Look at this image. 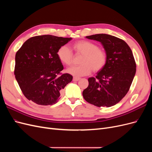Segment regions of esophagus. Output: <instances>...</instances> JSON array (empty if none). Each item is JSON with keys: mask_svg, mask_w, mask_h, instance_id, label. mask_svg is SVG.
Returning <instances> with one entry per match:
<instances>
[{"mask_svg": "<svg viewBox=\"0 0 152 152\" xmlns=\"http://www.w3.org/2000/svg\"><path fill=\"white\" fill-rule=\"evenodd\" d=\"M79 80H80V78H79V77H73V81H78Z\"/></svg>", "mask_w": 152, "mask_h": 152, "instance_id": "34e87169", "label": "esophagus"}]
</instances>
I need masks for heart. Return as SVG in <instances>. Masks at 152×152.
Segmentation results:
<instances>
[{"label":"heart","mask_w":152,"mask_h":152,"mask_svg":"<svg viewBox=\"0 0 152 152\" xmlns=\"http://www.w3.org/2000/svg\"><path fill=\"white\" fill-rule=\"evenodd\" d=\"M73 48L77 54L83 55L80 60L81 65L68 70L70 74L81 77L90 74L92 70L98 72L104 68L107 62V53L99 48L98 45L88 40H80L73 44ZM57 56L59 60L66 66H71L73 61V53L66 45L59 48Z\"/></svg>","instance_id":"b5f03b06"}]
</instances>
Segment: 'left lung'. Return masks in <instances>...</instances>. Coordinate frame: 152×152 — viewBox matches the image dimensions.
<instances>
[{
	"label": "left lung",
	"mask_w": 152,
	"mask_h": 152,
	"mask_svg": "<svg viewBox=\"0 0 152 152\" xmlns=\"http://www.w3.org/2000/svg\"><path fill=\"white\" fill-rule=\"evenodd\" d=\"M86 38L102 43L107 53V62L96 77L88 79L89 86L82 95L96 107H110L118 103L130 89L136 71L132 50L122 39L99 34Z\"/></svg>",
	"instance_id": "8db88e82"
}]
</instances>
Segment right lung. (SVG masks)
<instances>
[{"instance_id":"right-lung-1","label":"right lung","mask_w":152,"mask_h":152,"mask_svg":"<svg viewBox=\"0 0 152 152\" xmlns=\"http://www.w3.org/2000/svg\"><path fill=\"white\" fill-rule=\"evenodd\" d=\"M71 39L52 35L32 37L16 52L14 73L23 94L29 101L52 105L60 98L62 90L73 77L61 72L63 66L57 51Z\"/></svg>"}]
</instances>
